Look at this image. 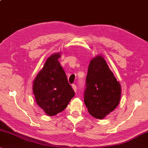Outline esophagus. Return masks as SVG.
<instances>
[{
  "label": "esophagus",
  "mask_w": 148,
  "mask_h": 148,
  "mask_svg": "<svg viewBox=\"0 0 148 148\" xmlns=\"http://www.w3.org/2000/svg\"><path fill=\"white\" fill-rule=\"evenodd\" d=\"M72 88L75 92L77 91V86L75 85H74V84L73 85H72Z\"/></svg>",
  "instance_id": "1"
}]
</instances>
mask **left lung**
Here are the masks:
<instances>
[{"label": "left lung", "instance_id": "8db88e82", "mask_svg": "<svg viewBox=\"0 0 148 148\" xmlns=\"http://www.w3.org/2000/svg\"><path fill=\"white\" fill-rule=\"evenodd\" d=\"M121 90V85L103 56L93 58L88 65L84 92V101L90 114L103 119L119 105Z\"/></svg>", "mask_w": 148, "mask_h": 148}]
</instances>
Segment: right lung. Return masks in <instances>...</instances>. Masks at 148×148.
Segmentation results:
<instances>
[{
    "label": "right lung",
    "mask_w": 148,
    "mask_h": 148,
    "mask_svg": "<svg viewBox=\"0 0 148 148\" xmlns=\"http://www.w3.org/2000/svg\"><path fill=\"white\" fill-rule=\"evenodd\" d=\"M60 57L61 52L49 57L33 82L36 103L49 116L64 110L75 95L58 61Z\"/></svg>",
    "instance_id": "add662e5"
}]
</instances>
